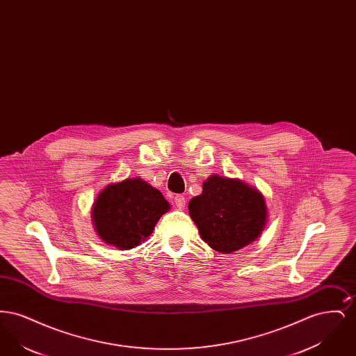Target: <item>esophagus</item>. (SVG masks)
Returning <instances> with one entry per match:
<instances>
[{
    "label": "esophagus",
    "mask_w": 356,
    "mask_h": 356,
    "mask_svg": "<svg viewBox=\"0 0 356 356\" xmlns=\"http://www.w3.org/2000/svg\"><path fill=\"white\" fill-rule=\"evenodd\" d=\"M186 203V197H184V196H181V195H177V196L175 197V204H176V207H177L179 209H184Z\"/></svg>",
    "instance_id": "obj_1"
}]
</instances>
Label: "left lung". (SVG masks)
Returning a JSON list of instances; mask_svg holds the SVG:
<instances>
[{
  "instance_id": "left-lung-1",
  "label": "left lung",
  "mask_w": 356,
  "mask_h": 356,
  "mask_svg": "<svg viewBox=\"0 0 356 356\" xmlns=\"http://www.w3.org/2000/svg\"><path fill=\"white\" fill-rule=\"evenodd\" d=\"M188 209L202 238L220 254H232L254 243L268 216L259 189L219 175L204 181L202 195L192 197Z\"/></svg>"
}]
</instances>
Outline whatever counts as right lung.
<instances>
[{
  "instance_id": "right-lung-1",
  "label": "right lung",
  "mask_w": 356,
  "mask_h": 356,
  "mask_svg": "<svg viewBox=\"0 0 356 356\" xmlns=\"http://www.w3.org/2000/svg\"><path fill=\"white\" fill-rule=\"evenodd\" d=\"M163 193L140 177L105 186L92 207L99 237L121 251L145 241L159 219L170 211Z\"/></svg>"
}]
</instances>
